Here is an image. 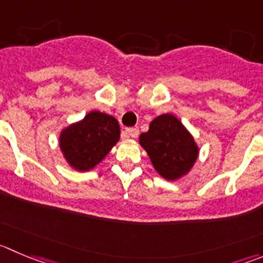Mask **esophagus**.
I'll use <instances>...</instances> for the list:
<instances>
[{
	"label": "esophagus",
	"instance_id": "1",
	"mask_svg": "<svg viewBox=\"0 0 263 263\" xmlns=\"http://www.w3.org/2000/svg\"><path fill=\"white\" fill-rule=\"evenodd\" d=\"M125 134L130 138H137L139 136V129L138 127H127L125 129Z\"/></svg>",
	"mask_w": 263,
	"mask_h": 263
}]
</instances>
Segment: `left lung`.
Listing matches in <instances>:
<instances>
[{
    "mask_svg": "<svg viewBox=\"0 0 263 263\" xmlns=\"http://www.w3.org/2000/svg\"><path fill=\"white\" fill-rule=\"evenodd\" d=\"M157 173L167 181H176L191 171L199 155L194 137L176 116L160 115L149 129L139 137Z\"/></svg>",
    "mask_w": 263,
    "mask_h": 263,
    "instance_id": "left-lung-1",
    "label": "left lung"
}]
</instances>
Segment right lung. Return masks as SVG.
I'll list each match as a JSON object with an SVG mask.
<instances>
[{
  "label": "right lung",
  "instance_id": "1",
  "mask_svg": "<svg viewBox=\"0 0 263 263\" xmlns=\"http://www.w3.org/2000/svg\"><path fill=\"white\" fill-rule=\"evenodd\" d=\"M120 139V126L114 116L91 111L79 122L62 130L59 146L69 165L87 172L107 156Z\"/></svg>",
  "mask_w": 263,
  "mask_h": 263
}]
</instances>
